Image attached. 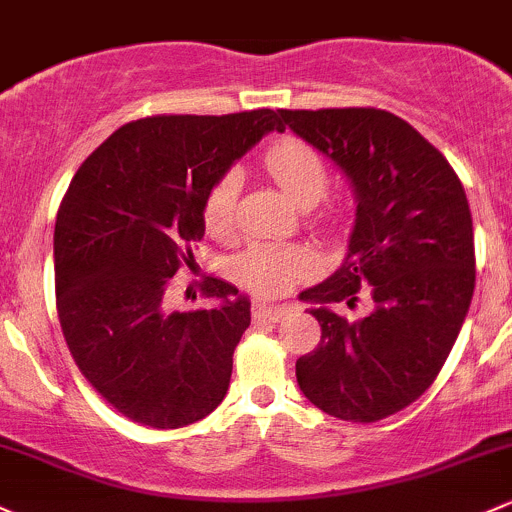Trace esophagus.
Returning a JSON list of instances; mask_svg holds the SVG:
<instances>
[{
  "label": "esophagus",
  "mask_w": 512,
  "mask_h": 512,
  "mask_svg": "<svg viewBox=\"0 0 512 512\" xmlns=\"http://www.w3.org/2000/svg\"><path fill=\"white\" fill-rule=\"evenodd\" d=\"M291 313L288 303H271V300H256L254 303V318L268 320V323H278Z\"/></svg>",
  "instance_id": "esophagus-1"
}]
</instances>
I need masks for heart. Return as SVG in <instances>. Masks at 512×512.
Wrapping results in <instances>:
<instances>
[{
  "label": "heart",
  "mask_w": 512,
  "mask_h": 512,
  "mask_svg": "<svg viewBox=\"0 0 512 512\" xmlns=\"http://www.w3.org/2000/svg\"><path fill=\"white\" fill-rule=\"evenodd\" d=\"M268 175L300 207H313L328 192V167L323 157L303 140L286 138L268 147L263 157ZM241 192V175L236 170L221 175L204 199V226L214 236H229L236 224V202ZM315 258L303 246L256 244L234 263L239 283L261 295H278L300 278L310 276Z\"/></svg>",
  "instance_id": "obj_1"
}]
</instances>
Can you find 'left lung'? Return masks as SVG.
Here are the masks:
<instances>
[{"label":"left lung","instance_id":"left-lung-1","mask_svg":"<svg viewBox=\"0 0 512 512\" xmlns=\"http://www.w3.org/2000/svg\"><path fill=\"white\" fill-rule=\"evenodd\" d=\"M278 115L333 162L357 204L342 266L298 295L323 335L295 379L320 412L370 424L419 399L461 333L476 283L466 192L446 157L387 110ZM360 290L373 310L345 321L336 305L354 307Z\"/></svg>","mask_w":512,"mask_h":512}]
</instances>
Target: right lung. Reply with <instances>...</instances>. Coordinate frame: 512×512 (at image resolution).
<instances>
[{
	"instance_id": "add662e5",
	"label": "right lung",
	"mask_w": 512,
	"mask_h": 512,
	"mask_svg": "<svg viewBox=\"0 0 512 512\" xmlns=\"http://www.w3.org/2000/svg\"><path fill=\"white\" fill-rule=\"evenodd\" d=\"M278 113L155 115L115 130L71 179L54 231L56 308L83 377L152 429L204 419L226 397L249 295L212 278V305L170 308L167 288L204 236V199Z\"/></svg>"
}]
</instances>
